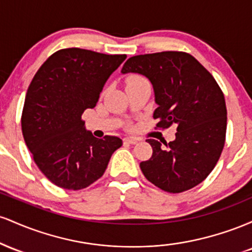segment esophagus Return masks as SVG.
Instances as JSON below:
<instances>
[{
    "instance_id": "obj_1",
    "label": "esophagus",
    "mask_w": 252,
    "mask_h": 252,
    "mask_svg": "<svg viewBox=\"0 0 252 252\" xmlns=\"http://www.w3.org/2000/svg\"><path fill=\"white\" fill-rule=\"evenodd\" d=\"M124 142H126L129 144H136L138 142V140H137V138H135V137H126V138H124Z\"/></svg>"
}]
</instances>
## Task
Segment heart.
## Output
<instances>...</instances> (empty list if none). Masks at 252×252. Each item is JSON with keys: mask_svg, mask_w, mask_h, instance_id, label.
Returning <instances> with one entry per match:
<instances>
[{"mask_svg": "<svg viewBox=\"0 0 252 252\" xmlns=\"http://www.w3.org/2000/svg\"><path fill=\"white\" fill-rule=\"evenodd\" d=\"M137 78H138V77H131V78H129L128 82H129V80H132V79H137Z\"/></svg>", "mask_w": 252, "mask_h": 252, "instance_id": "obj_1", "label": "heart"}]
</instances>
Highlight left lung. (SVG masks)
Masks as SVG:
<instances>
[{
	"label": "left lung",
	"instance_id": "obj_1",
	"mask_svg": "<svg viewBox=\"0 0 252 252\" xmlns=\"http://www.w3.org/2000/svg\"><path fill=\"white\" fill-rule=\"evenodd\" d=\"M123 74L148 78L154 90L158 126H176L175 140L163 148L149 138L153 155L141 170L158 189L180 193L207 178L220 158L226 134V105L220 88L194 57L160 52L131 57Z\"/></svg>",
	"mask_w": 252,
	"mask_h": 252
}]
</instances>
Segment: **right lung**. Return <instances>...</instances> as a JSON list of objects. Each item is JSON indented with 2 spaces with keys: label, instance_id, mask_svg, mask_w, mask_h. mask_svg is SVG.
I'll use <instances>...</instances> for the list:
<instances>
[{
  "label": "right lung",
  "instance_id": "right-lung-1",
  "mask_svg": "<svg viewBox=\"0 0 252 252\" xmlns=\"http://www.w3.org/2000/svg\"><path fill=\"white\" fill-rule=\"evenodd\" d=\"M126 58L66 48L52 54L32 80L22 134L36 166L57 186L73 190L90 186L122 146L117 136L94 137L82 115L96 106L106 80Z\"/></svg>",
  "mask_w": 252,
  "mask_h": 252
}]
</instances>
